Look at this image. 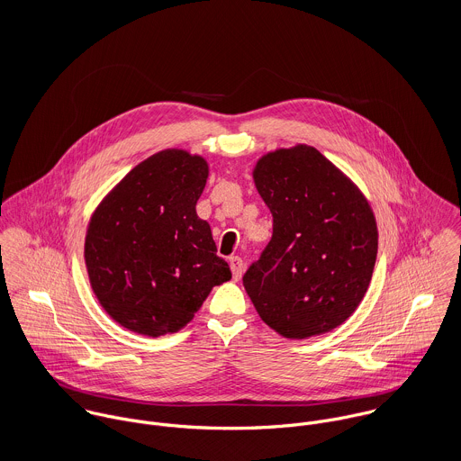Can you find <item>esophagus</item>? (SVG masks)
<instances>
[{
	"mask_svg": "<svg viewBox=\"0 0 461 461\" xmlns=\"http://www.w3.org/2000/svg\"><path fill=\"white\" fill-rule=\"evenodd\" d=\"M229 263H230V269H232V276H234L236 280H240L241 275H243V269H245L243 259L238 258V256H232V258L229 259Z\"/></svg>",
	"mask_w": 461,
	"mask_h": 461,
	"instance_id": "1",
	"label": "esophagus"
}]
</instances>
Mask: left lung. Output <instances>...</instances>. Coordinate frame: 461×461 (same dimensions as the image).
<instances>
[{"mask_svg":"<svg viewBox=\"0 0 461 461\" xmlns=\"http://www.w3.org/2000/svg\"><path fill=\"white\" fill-rule=\"evenodd\" d=\"M273 234L243 285L267 327L307 339L342 325L362 302L378 229L362 192L311 145L267 152L254 168Z\"/></svg>","mask_w":461,"mask_h":461,"instance_id":"left-lung-1","label":"left lung"}]
</instances>
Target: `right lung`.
Listing matches in <instances>:
<instances>
[{"mask_svg":"<svg viewBox=\"0 0 461 461\" xmlns=\"http://www.w3.org/2000/svg\"><path fill=\"white\" fill-rule=\"evenodd\" d=\"M207 163L161 150L99 203L85 238L90 285L124 329L149 337L186 327L214 285L230 280L211 227L197 216Z\"/></svg>","mask_w":461,"mask_h":461,"instance_id":"obj_1","label":"right lung"}]
</instances>
